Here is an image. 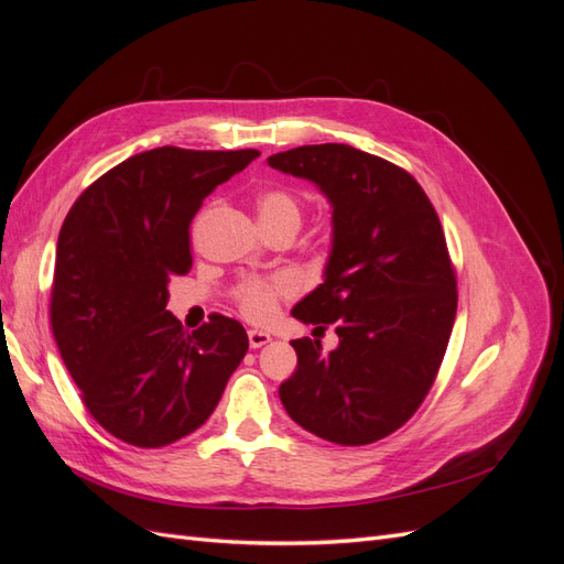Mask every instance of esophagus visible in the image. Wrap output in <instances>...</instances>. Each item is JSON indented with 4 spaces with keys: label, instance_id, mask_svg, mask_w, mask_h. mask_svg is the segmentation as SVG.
<instances>
[{
    "label": "esophagus",
    "instance_id": "esophagus-1",
    "mask_svg": "<svg viewBox=\"0 0 564 564\" xmlns=\"http://www.w3.org/2000/svg\"><path fill=\"white\" fill-rule=\"evenodd\" d=\"M270 344V334L268 332H261V329H249V346L251 348H261Z\"/></svg>",
    "mask_w": 564,
    "mask_h": 564
}]
</instances>
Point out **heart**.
I'll use <instances>...</instances> for the list:
<instances>
[{
    "label": "heart",
    "instance_id": "b5f03b06",
    "mask_svg": "<svg viewBox=\"0 0 564 564\" xmlns=\"http://www.w3.org/2000/svg\"><path fill=\"white\" fill-rule=\"evenodd\" d=\"M263 226L296 224L303 212V197L294 187H268L256 199ZM303 280L294 270L272 272L268 278H245L235 286V303L240 313L251 322H270L278 313L280 301L292 299L301 292Z\"/></svg>",
    "mask_w": 564,
    "mask_h": 564
}]
</instances>
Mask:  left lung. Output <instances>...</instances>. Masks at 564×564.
Returning <instances> with one entry per match:
<instances>
[{
    "mask_svg": "<svg viewBox=\"0 0 564 564\" xmlns=\"http://www.w3.org/2000/svg\"><path fill=\"white\" fill-rule=\"evenodd\" d=\"M268 164L313 181L334 207L324 282L292 315L334 324L338 348L292 340L299 365L280 400L322 440L371 445L414 416L452 336L456 272L437 212L402 166L344 143L301 145Z\"/></svg>",
    "mask_w": 564,
    "mask_h": 564,
    "instance_id": "obj_1",
    "label": "left lung"
}]
</instances>
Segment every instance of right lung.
Masks as SVG:
<instances>
[{
    "label": "right lung",
    "instance_id": "add662e5",
    "mask_svg": "<svg viewBox=\"0 0 564 564\" xmlns=\"http://www.w3.org/2000/svg\"><path fill=\"white\" fill-rule=\"evenodd\" d=\"M259 150L164 145L112 166L67 212L51 284V332L89 414L117 440L155 449L212 416L249 338L212 313L185 332L169 280L193 265L191 224L216 185Z\"/></svg>",
    "mask_w": 564,
    "mask_h": 564
}]
</instances>
